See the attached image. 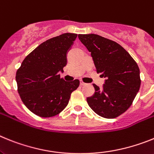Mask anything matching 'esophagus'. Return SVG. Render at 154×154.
Here are the masks:
<instances>
[{
	"instance_id": "1",
	"label": "esophagus",
	"mask_w": 154,
	"mask_h": 154,
	"mask_svg": "<svg viewBox=\"0 0 154 154\" xmlns=\"http://www.w3.org/2000/svg\"><path fill=\"white\" fill-rule=\"evenodd\" d=\"M80 85H81V86H85L86 84H85V82H83L82 81H80Z\"/></svg>"
}]
</instances>
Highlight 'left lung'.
I'll return each instance as SVG.
<instances>
[{"mask_svg":"<svg viewBox=\"0 0 154 154\" xmlns=\"http://www.w3.org/2000/svg\"><path fill=\"white\" fill-rule=\"evenodd\" d=\"M93 58L97 73L105 77L103 88L94 84V94L87 98L96 114L106 119L119 116L131 106L140 88L136 61L117 42L98 35H78Z\"/></svg>","mask_w":154,"mask_h":154,"instance_id":"1","label":"left lung"}]
</instances>
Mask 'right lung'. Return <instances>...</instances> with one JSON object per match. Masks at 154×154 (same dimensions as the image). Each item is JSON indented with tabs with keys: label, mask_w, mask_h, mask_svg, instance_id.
Masks as SVG:
<instances>
[{
	"label": "right lung",
	"mask_w": 154,
	"mask_h": 154,
	"mask_svg": "<svg viewBox=\"0 0 154 154\" xmlns=\"http://www.w3.org/2000/svg\"><path fill=\"white\" fill-rule=\"evenodd\" d=\"M77 35L64 33L49 38L25 57L16 73L18 91L31 112L40 117H52L68 105L79 80L65 81L60 78L66 65V54Z\"/></svg>",
	"instance_id": "right-lung-1"
}]
</instances>
